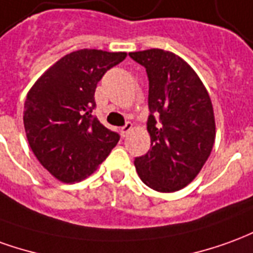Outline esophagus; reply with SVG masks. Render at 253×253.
Wrapping results in <instances>:
<instances>
[{
    "label": "esophagus",
    "mask_w": 253,
    "mask_h": 253,
    "mask_svg": "<svg viewBox=\"0 0 253 253\" xmlns=\"http://www.w3.org/2000/svg\"><path fill=\"white\" fill-rule=\"evenodd\" d=\"M131 130H132V125H131V123H130V122H127L126 125H125V126H123L121 128L122 137H127V134L131 131Z\"/></svg>",
    "instance_id": "esophagus-1"
}]
</instances>
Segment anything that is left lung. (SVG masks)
<instances>
[{"mask_svg":"<svg viewBox=\"0 0 253 253\" xmlns=\"http://www.w3.org/2000/svg\"><path fill=\"white\" fill-rule=\"evenodd\" d=\"M149 79L148 132L151 149L135 157L141 181L169 193L193 181L211 155L215 118L211 98L193 68L174 53L148 49L128 53ZM155 116H159L156 121Z\"/></svg>","mask_w":253,"mask_h":253,"instance_id":"1","label":"left lung"}]
</instances>
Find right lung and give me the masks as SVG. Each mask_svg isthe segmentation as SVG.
<instances>
[{
	"mask_svg": "<svg viewBox=\"0 0 253 253\" xmlns=\"http://www.w3.org/2000/svg\"><path fill=\"white\" fill-rule=\"evenodd\" d=\"M126 56L97 49L65 54L28 91L23 112L28 144L59 181L72 183L90 175L119 142V134L91 112L97 84Z\"/></svg>",
	"mask_w": 253,
	"mask_h": 253,
	"instance_id": "right-lung-1",
	"label": "right lung"
}]
</instances>
